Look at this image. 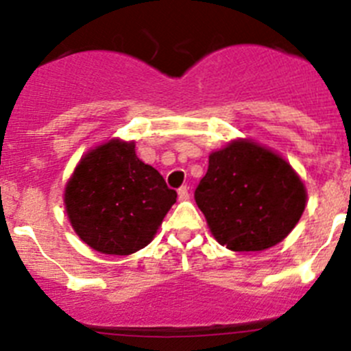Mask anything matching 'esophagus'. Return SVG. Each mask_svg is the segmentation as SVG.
Instances as JSON below:
<instances>
[{"mask_svg": "<svg viewBox=\"0 0 351 351\" xmlns=\"http://www.w3.org/2000/svg\"><path fill=\"white\" fill-rule=\"evenodd\" d=\"M189 197H191V194H189V186H186V185L180 186V189H178V199H180V201H186Z\"/></svg>", "mask_w": 351, "mask_h": 351, "instance_id": "obj_1", "label": "esophagus"}]
</instances>
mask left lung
Instances as JSON below:
<instances>
[{"label": "left lung", "mask_w": 351, "mask_h": 351, "mask_svg": "<svg viewBox=\"0 0 351 351\" xmlns=\"http://www.w3.org/2000/svg\"><path fill=\"white\" fill-rule=\"evenodd\" d=\"M194 197L216 241L241 253L279 244L306 204L303 182L289 162L250 140L209 156Z\"/></svg>", "instance_id": "1"}]
</instances>
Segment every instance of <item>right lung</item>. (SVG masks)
Wrapping results in <instances>:
<instances>
[{
  "instance_id": "obj_1",
  "label": "right lung",
  "mask_w": 351,
  "mask_h": 351,
  "mask_svg": "<svg viewBox=\"0 0 351 351\" xmlns=\"http://www.w3.org/2000/svg\"><path fill=\"white\" fill-rule=\"evenodd\" d=\"M64 202L81 241L98 253L126 256L152 241L176 192L136 157L135 142L116 138L80 160Z\"/></svg>"
}]
</instances>
